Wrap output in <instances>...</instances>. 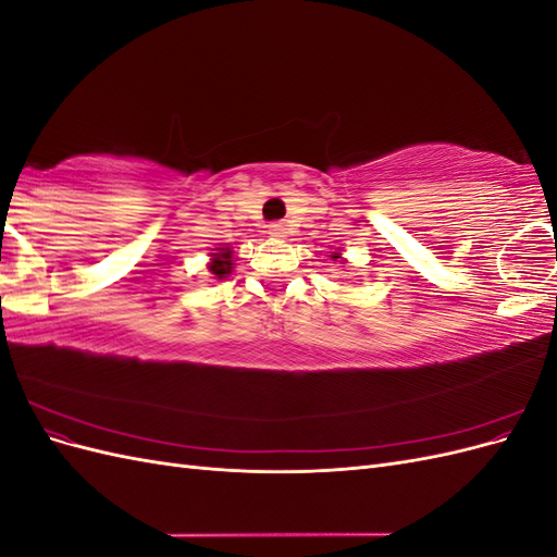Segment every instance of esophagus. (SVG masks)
I'll return each instance as SVG.
<instances>
[{"instance_id": "esophagus-1", "label": "esophagus", "mask_w": 557, "mask_h": 557, "mask_svg": "<svg viewBox=\"0 0 557 557\" xmlns=\"http://www.w3.org/2000/svg\"><path fill=\"white\" fill-rule=\"evenodd\" d=\"M267 234L269 237H285V227L281 223H272L267 227Z\"/></svg>"}]
</instances>
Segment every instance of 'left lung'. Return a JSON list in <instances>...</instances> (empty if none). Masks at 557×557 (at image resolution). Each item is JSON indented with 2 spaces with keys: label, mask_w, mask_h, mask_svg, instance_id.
<instances>
[{
  "label": "left lung",
  "mask_w": 557,
  "mask_h": 557,
  "mask_svg": "<svg viewBox=\"0 0 557 557\" xmlns=\"http://www.w3.org/2000/svg\"><path fill=\"white\" fill-rule=\"evenodd\" d=\"M332 258H334V260H336V258H339V252H334V256H332Z\"/></svg>",
  "instance_id": "8db88e82"
}]
</instances>
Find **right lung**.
<instances>
[{"mask_svg": "<svg viewBox=\"0 0 557 557\" xmlns=\"http://www.w3.org/2000/svg\"><path fill=\"white\" fill-rule=\"evenodd\" d=\"M213 262H211V274H215L218 278H225L232 272V250H221L213 252Z\"/></svg>", "mask_w": 557, "mask_h": 557, "instance_id": "obj_1", "label": "right lung"}]
</instances>
